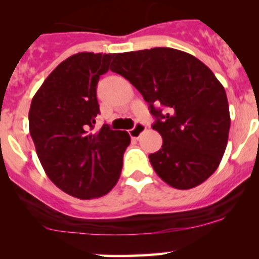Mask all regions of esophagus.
Listing matches in <instances>:
<instances>
[{
  "label": "esophagus",
  "instance_id": "obj_1",
  "mask_svg": "<svg viewBox=\"0 0 259 259\" xmlns=\"http://www.w3.org/2000/svg\"><path fill=\"white\" fill-rule=\"evenodd\" d=\"M145 129L146 127L144 124H142V122H137V124H135V126L133 127V129L129 130V135L133 138V139H138V138H139L140 135L145 132Z\"/></svg>",
  "mask_w": 259,
  "mask_h": 259
}]
</instances>
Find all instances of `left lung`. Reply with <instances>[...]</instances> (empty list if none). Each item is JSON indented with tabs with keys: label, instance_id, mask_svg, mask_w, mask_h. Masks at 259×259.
Instances as JSON below:
<instances>
[{
	"label": "left lung",
	"instance_id": "8db88e82",
	"mask_svg": "<svg viewBox=\"0 0 259 259\" xmlns=\"http://www.w3.org/2000/svg\"><path fill=\"white\" fill-rule=\"evenodd\" d=\"M110 70L137 88L155 116L153 129L163 138L149 155L155 173L182 190L209 178L231 127L226 90L209 67L180 50L154 48L116 54Z\"/></svg>",
	"mask_w": 259,
	"mask_h": 259
}]
</instances>
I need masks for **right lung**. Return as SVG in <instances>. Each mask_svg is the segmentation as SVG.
<instances>
[{
    "label": "right lung",
    "mask_w": 259,
    "mask_h": 259,
    "mask_svg": "<svg viewBox=\"0 0 259 259\" xmlns=\"http://www.w3.org/2000/svg\"><path fill=\"white\" fill-rule=\"evenodd\" d=\"M115 54L79 52L46 77L28 113L40 163L57 188L79 199L108 194L120 178L126 132L104 124L93 133L99 110L96 85Z\"/></svg>",
    "instance_id": "obj_1"
}]
</instances>
